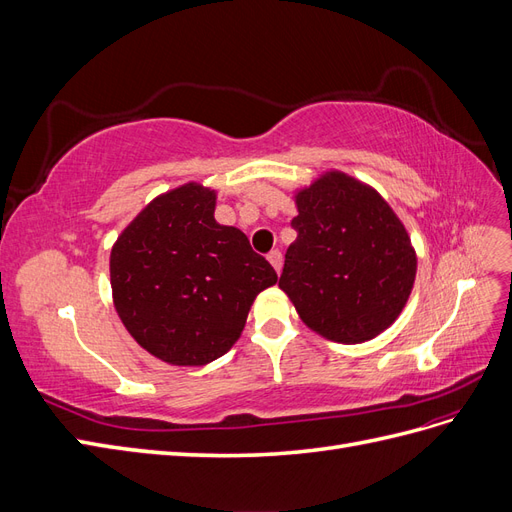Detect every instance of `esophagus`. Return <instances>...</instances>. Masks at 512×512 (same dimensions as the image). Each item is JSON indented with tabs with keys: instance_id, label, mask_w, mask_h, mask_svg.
<instances>
[{
	"instance_id": "esophagus-1",
	"label": "esophagus",
	"mask_w": 512,
	"mask_h": 512,
	"mask_svg": "<svg viewBox=\"0 0 512 512\" xmlns=\"http://www.w3.org/2000/svg\"><path fill=\"white\" fill-rule=\"evenodd\" d=\"M267 258H269V262H271V267H273L277 273H280V271H282V252H280V250H273Z\"/></svg>"
}]
</instances>
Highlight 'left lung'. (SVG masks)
Returning a JSON list of instances; mask_svg holds the SVG:
<instances>
[{"label": "left lung", "mask_w": 512, "mask_h": 512, "mask_svg": "<svg viewBox=\"0 0 512 512\" xmlns=\"http://www.w3.org/2000/svg\"><path fill=\"white\" fill-rule=\"evenodd\" d=\"M299 232L280 288L307 329L337 344L378 337L404 312L416 250L391 205L369 183L324 170L294 190Z\"/></svg>", "instance_id": "left-lung-1"}]
</instances>
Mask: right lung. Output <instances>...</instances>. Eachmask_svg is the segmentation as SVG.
Returning <instances> with one entry per match:
<instances>
[{
    "label": "right lung",
    "instance_id": "right-lung-1",
    "mask_svg": "<svg viewBox=\"0 0 512 512\" xmlns=\"http://www.w3.org/2000/svg\"><path fill=\"white\" fill-rule=\"evenodd\" d=\"M218 192L198 181L158 194L111 250L113 305L134 342L177 367L220 359L277 273L235 226L215 222Z\"/></svg>",
    "mask_w": 512,
    "mask_h": 512
}]
</instances>
